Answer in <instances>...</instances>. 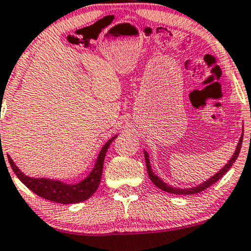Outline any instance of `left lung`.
Returning <instances> with one entry per match:
<instances>
[{
    "instance_id": "obj_1",
    "label": "left lung",
    "mask_w": 251,
    "mask_h": 251,
    "mask_svg": "<svg viewBox=\"0 0 251 251\" xmlns=\"http://www.w3.org/2000/svg\"><path fill=\"white\" fill-rule=\"evenodd\" d=\"M242 141H243V135L241 136V139H239V142L237 145V148H236L235 153H233V155L231 159L229 160V162L226 163V165L224 166L223 168H222L221 171L218 172V173H216L215 176H211L209 180H206L205 182H202V184L199 185V186L197 187H192V188H176V187H172L170 185H167L166 182H163L161 179L157 178L155 174L153 173V171H151V162H149V159H148V154L147 151H145V159H146V166H147V171H148V176H149V179L151 180V181L154 182V185L157 186L159 188H161L162 191H166V192H170V193H173V194H194V193H199L201 192V191L206 190L207 187H210L211 185H213L215 182L218 181L219 179L222 178V176H224L225 173H226L227 171L230 170V167L235 163L236 159L238 157V154L239 151H241V147H242Z\"/></svg>"
}]
</instances>
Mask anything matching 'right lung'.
<instances>
[{
    "label": "right lung",
    "instance_id": "add662e5",
    "mask_svg": "<svg viewBox=\"0 0 251 251\" xmlns=\"http://www.w3.org/2000/svg\"><path fill=\"white\" fill-rule=\"evenodd\" d=\"M115 139H116V136L109 140L103 146V148L100 149V155L97 157V161H96L94 170L90 173L88 178L75 185H67L65 182L58 181V180L29 178V176H25L22 172H20L15 163L13 162L12 157L8 156V161H9L10 166H12V170L18 176V178L30 191L38 194L39 197L47 199V201L59 202V204H75V202H80L89 199L96 192L97 187L100 186L103 172L104 157H105L109 146L111 145V142Z\"/></svg>",
    "mask_w": 251,
    "mask_h": 251
}]
</instances>
